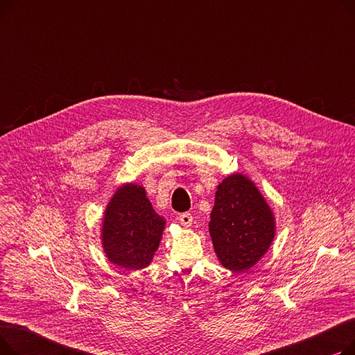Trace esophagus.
I'll return each instance as SVG.
<instances>
[{
  "label": "esophagus",
  "mask_w": 355,
  "mask_h": 355,
  "mask_svg": "<svg viewBox=\"0 0 355 355\" xmlns=\"http://www.w3.org/2000/svg\"><path fill=\"white\" fill-rule=\"evenodd\" d=\"M178 220L181 223V226L184 227H190L193 225V214L191 213H181L178 216Z\"/></svg>",
  "instance_id": "obj_1"
}]
</instances>
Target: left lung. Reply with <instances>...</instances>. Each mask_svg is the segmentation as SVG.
<instances>
[{
  "label": "left lung",
  "instance_id": "8db88e82",
  "mask_svg": "<svg viewBox=\"0 0 355 355\" xmlns=\"http://www.w3.org/2000/svg\"><path fill=\"white\" fill-rule=\"evenodd\" d=\"M210 234L221 265L241 272L262 257L275 236V220L265 198L246 177L233 174L216 191Z\"/></svg>",
  "mask_w": 355,
  "mask_h": 355
}]
</instances>
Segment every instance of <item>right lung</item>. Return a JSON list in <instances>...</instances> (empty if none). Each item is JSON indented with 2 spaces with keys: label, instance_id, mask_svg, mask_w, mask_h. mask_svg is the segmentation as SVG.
Segmentation results:
<instances>
[{
  "label": "right lung",
  "instance_id": "obj_1",
  "mask_svg": "<svg viewBox=\"0 0 355 355\" xmlns=\"http://www.w3.org/2000/svg\"><path fill=\"white\" fill-rule=\"evenodd\" d=\"M164 225L142 187L130 184L118 190L106 209L102 229L107 259L125 269L146 268L158 249Z\"/></svg>",
  "mask_w": 355,
  "mask_h": 355
}]
</instances>
